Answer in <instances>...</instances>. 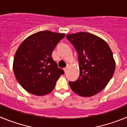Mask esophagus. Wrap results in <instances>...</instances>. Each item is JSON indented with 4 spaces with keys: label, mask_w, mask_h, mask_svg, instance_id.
<instances>
[{
    "label": "esophagus",
    "mask_w": 127,
    "mask_h": 127,
    "mask_svg": "<svg viewBox=\"0 0 127 127\" xmlns=\"http://www.w3.org/2000/svg\"><path fill=\"white\" fill-rule=\"evenodd\" d=\"M67 69H68V67H65V68H64V72H65V73H66V72H67Z\"/></svg>",
    "instance_id": "34e87169"
}]
</instances>
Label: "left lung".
<instances>
[{
	"instance_id": "1",
	"label": "left lung",
	"mask_w": 127,
	"mask_h": 127,
	"mask_svg": "<svg viewBox=\"0 0 127 127\" xmlns=\"http://www.w3.org/2000/svg\"><path fill=\"white\" fill-rule=\"evenodd\" d=\"M78 54L80 75L69 82L71 89L80 96L89 97L102 91L113 77L115 61L108 43L100 37L80 32L66 35Z\"/></svg>"
}]
</instances>
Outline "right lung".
I'll return each instance as SVG.
<instances>
[{"mask_svg": "<svg viewBox=\"0 0 127 127\" xmlns=\"http://www.w3.org/2000/svg\"><path fill=\"white\" fill-rule=\"evenodd\" d=\"M65 33L40 31L27 37L19 45L13 62L17 80L29 93L37 96L50 94L64 73L53 60L52 52Z\"/></svg>", "mask_w": 127, "mask_h": 127, "instance_id": "obj_1", "label": "right lung"}]
</instances>
